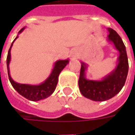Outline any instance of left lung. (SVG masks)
<instances>
[{
  "label": "left lung",
  "instance_id": "8db88e82",
  "mask_svg": "<svg viewBox=\"0 0 135 135\" xmlns=\"http://www.w3.org/2000/svg\"><path fill=\"white\" fill-rule=\"evenodd\" d=\"M109 40L112 41L119 52V64L115 70L102 81L88 80L85 78L86 65L82 63L79 78V88L81 94L92 101H104L118 94L126 80L128 71V61L126 46L120 36L113 29L109 28Z\"/></svg>",
  "mask_w": 135,
  "mask_h": 135
}]
</instances>
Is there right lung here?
<instances>
[{"mask_svg": "<svg viewBox=\"0 0 135 135\" xmlns=\"http://www.w3.org/2000/svg\"><path fill=\"white\" fill-rule=\"evenodd\" d=\"M24 28H22L18 33H21ZM18 37H16V39ZM15 39V40H16ZM13 40V42H14ZM13 46L11 45L10 48L8 51L7 58V71L9 80L10 81V83L12 84L13 87L18 91V93L22 95L24 98L28 99L30 101H37L44 99L46 98L49 97L52 94V92L56 88L58 80H59V75L61 71L65 68V67L68 65V60H60L55 62V67L52 71L51 75L49 76V78L40 84L39 86H31V85H25V84H19L12 80L11 76L9 75V64L10 61V49Z\"/></svg>", "mask_w": 135, "mask_h": 135, "instance_id": "add662e5", "label": "right lung"}]
</instances>
